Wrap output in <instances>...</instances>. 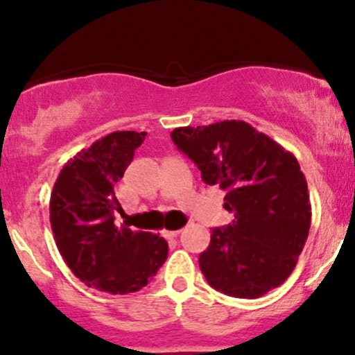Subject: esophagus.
Listing matches in <instances>:
<instances>
[{
    "instance_id": "obj_1",
    "label": "esophagus",
    "mask_w": 355,
    "mask_h": 355,
    "mask_svg": "<svg viewBox=\"0 0 355 355\" xmlns=\"http://www.w3.org/2000/svg\"><path fill=\"white\" fill-rule=\"evenodd\" d=\"M162 234H164V237H166V239H173L180 234V230H164Z\"/></svg>"
}]
</instances>
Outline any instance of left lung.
Returning a JSON list of instances; mask_svg holds the SVG:
<instances>
[{"label": "left lung", "mask_w": 355, "mask_h": 355, "mask_svg": "<svg viewBox=\"0 0 355 355\" xmlns=\"http://www.w3.org/2000/svg\"><path fill=\"white\" fill-rule=\"evenodd\" d=\"M173 144L202 172L207 185L225 190L235 220L214 229L198 257L215 291L257 299L292 274L311 229V200L299 162L266 133L242 120L182 126Z\"/></svg>", "instance_id": "8db88e82"}]
</instances>
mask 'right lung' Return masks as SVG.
Segmentation results:
<instances>
[{"instance_id": "1", "label": "right lung", "mask_w": 355, "mask_h": 355, "mask_svg": "<svg viewBox=\"0 0 355 355\" xmlns=\"http://www.w3.org/2000/svg\"><path fill=\"white\" fill-rule=\"evenodd\" d=\"M145 132H113L81 150L61 168L50 198L56 247L81 282L108 294L144 288L168 255L150 232L115 225L116 182L132 164Z\"/></svg>"}]
</instances>
